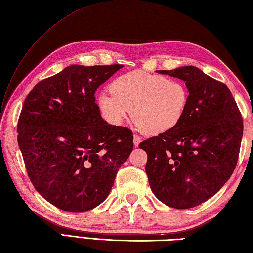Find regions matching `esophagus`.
I'll list each match as a JSON object with an SVG mask.
<instances>
[{
  "instance_id": "esophagus-1",
  "label": "esophagus",
  "mask_w": 253,
  "mask_h": 253,
  "mask_svg": "<svg viewBox=\"0 0 253 253\" xmlns=\"http://www.w3.org/2000/svg\"><path fill=\"white\" fill-rule=\"evenodd\" d=\"M141 142H142V137L140 135H137V134L133 135V143H134L135 146H139Z\"/></svg>"
}]
</instances>
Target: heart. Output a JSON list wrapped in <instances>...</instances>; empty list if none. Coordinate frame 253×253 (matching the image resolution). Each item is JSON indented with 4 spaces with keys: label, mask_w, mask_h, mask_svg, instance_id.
<instances>
[{
    "label": "heart",
    "mask_w": 253,
    "mask_h": 253,
    "mask_svg": "<svg viewBox=\"0 0 253 253\" xmlns=\"http://www.w3.org/2000/svg\"><path fill=\"white\" fill-rule=\"evenodd\" d=\"M110 92L101 93L97 100L104 120L120 126L133 110L135 122L150 134L177 126L188 103V90L183 82L142 70L119 76L110 84Z\"/></svg>",
    "instance_id": "heart-1"
}]
</instances>
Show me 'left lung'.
I'll use <instances>...</instances> for the list:
<instances>
[{"label": "left lung", "mask_w": 253, "mask_h": 253, "mask_svg": "<svg viewBox=\"0 0 253 253\" xmlns=\"http://www.w3.org/2000/svg\"><path fill=\"white\" fill-rule=\"evenodd\" d=\"M185 82L188 103L173 130L140 143L155 196L171 208L198 206L212 197L236 169L244 120L230 90L194 66L157 70Z\"/></svg>", "instance_id": "left-lung-1"}]
</instances>
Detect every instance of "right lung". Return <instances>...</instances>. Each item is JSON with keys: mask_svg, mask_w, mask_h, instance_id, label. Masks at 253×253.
<instances>
[{"mask_svg": "<svg viewBox=\"0 0 253 253\" xmlns=\"http://www.w3.org/2000/svg\"><path fill=\"white\" fill-rule=\"evenodd\" d=\"M122 65H71L38 83L17 122V142L32 184L47 202L84 212L108 197L133 150V133L108 125L96 90Z\"/></svg>", "mask_w": 253, "mask_h": 253, "instance_id": "obj_1", "label": "right lung"}]
</instances>
